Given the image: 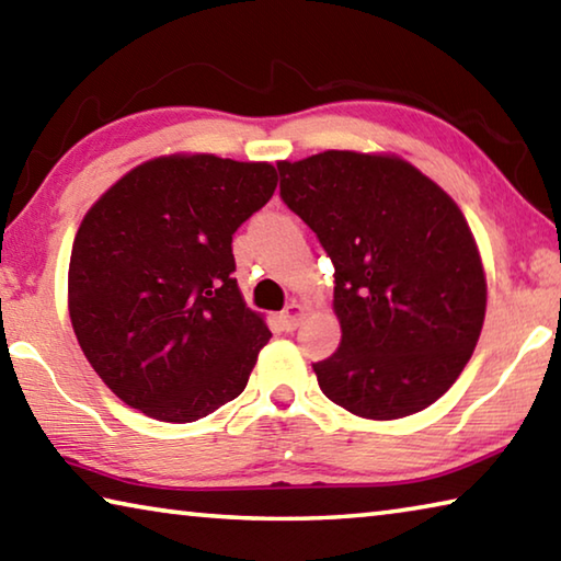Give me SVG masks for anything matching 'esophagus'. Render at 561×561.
I'll return each instance as SVG.
<instances>
[{
	"label": "esophagus",
	"instance_id": "obj_1",
	"mask_svg": "<svg viewBox=\"0 0 561 561\" xmlns=\"http://www.w3.org/2000/svg\"><path fill=\"white\" fill-rule=\"evenodd\" d=\"M301 317H304V307H301V304L299 301H291L289 304V307L287 309H284L282 311V327L284 329H287V331H294V329H297L299 327V321H301Z\"/></svg>",
	"mask_w": 561,
	"mask_h": 561
}]
</instances>
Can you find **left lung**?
Returning a JSON list of instances; mask_svg holds the SVG:
<instances>
[{"instance_id": "8db88e82", "label": "left lung", "mask_w": 561, "mask_h": 561, "mask_svg": "<svg viewBox=\"0 0 561 561\" xmlns=\"http://www.w3.org/2000/svg\"><path fill=\"white\" fill-rule=\"evenodd\" d=\"M277 168L282 201L336 270L341 346L314 364L319 388L371 421L428 408L485 321V270L460 207L398 156L324 150Z\"/></svg>"}]
</instances>
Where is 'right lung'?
Here are the masks:
<instances>
[{
  "label": "right lung",
  "instance_id": "right-lung-1",
  "mask_svg": "<svg viewBox=\"0 0 561 561\" xmlns=\"http://www.w3.org/2000/svg\"><path fill=\"white\" fill-rule=\"evenodd\" d=\"M274 187L270 163L175 153L93 203L71 250L69 317L123 403L193 423L244 391L272 334L232 277V234Z\"/></svg>",
  "mask_w": 561,
  "mask_h": 561
}]
</instances>
